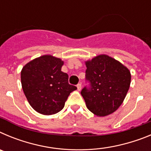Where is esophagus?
Instances as JSON below:
<instances>
[{"instance_id":"obj_1","label":"esophagus","mask_w":151,"mask_h":151,"mask_svg":"<svg viewBox=\"0 0 151 151\" xmlns=\"http://www.w3.org/2000/svg\"><path fill=\"white\" fill-rule=\"evenodd\" d=\"M77 88H78V91H81V89H82V84L78 83L77 85Z\"/></svg>"}]
</instances>
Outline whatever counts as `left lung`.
Segmentation results:
<instances>
[{"mask_svg": "<svg viewBox=\"0 0 151 151\" xmlns=\"http://www.w3.org/2000/svg\"><path fill=\"white\" fill-rule=\"evenodd\" d=\"M85 80L81 91L87 108L99 116L115 112L125 99L131 83L129 69L107 55H99L85 63Z\"/></svg>", "mask_w": 151, "mask_h": 151, "instance_id": "8db88e82", "label": "left lung"}]
</instances>
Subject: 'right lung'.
Returning <instances> with one entry per match:
<instances>
[{
    "label": "right lung",
    "mask_w": 151,
    "mask_h": 151,
    "mask_svg": "<svg viewBox=\"0 0 151 151\" xmlns=\"http://www.w3.org/2000/svg\"><path fill=\"white\" fill-rule=\"evenodd\" d=\"M63 62L44 55L28 63L21 72L22 90L29 104L44 115L63 110L69 94L77 88L69 85V76L61 71Z\"/></svg>",
    "instance_id": "add662e5"
}]
</instances>
